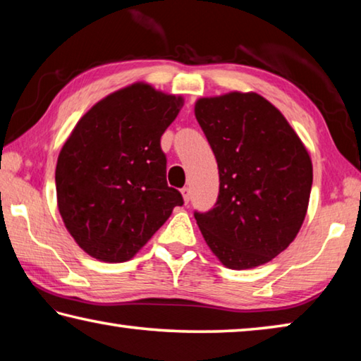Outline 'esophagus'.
Wrapping results in <instances>:
<instances>
[{
	"label": "esophagus",
	"mask_w": 361,
	"mask_h": 361,
	"mask_svg": "<svg viewBox=\"0 0 361 361\" xmlns=\"http://www.w3.org/2000/svg\"><path fill=\"white\" fill-rule=\"evenodd\" d=\"M181 195H183V200H185V204H188L189 199H191V191H189V188H183Z\"/></svg>",
	"instance_id": "esophagus-1"
}]
</instances>
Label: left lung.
Listing matches in <instances>:
<instances>
[{
  "label": "left lung",
  "instance_id": "1",
  "mask_svg": "<svg viewBox=\"0 0 361 361\" xmlns=\"http://www.w3.org/2000/svg\"><path fill=\"white\" fill-rule=\"evenodd\" d=\"M218 162L219 194L194 213L207 245L226 267L252 269L295 240L307 213L312 161L279 109L255 92L195 102Z\"/></svg>",
  "mask_w": 361,
  "mask_h": 361
}]
</instances>
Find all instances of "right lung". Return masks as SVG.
<instances>
[{
	"label": "right lung",
	"mask_w": 361,
	"mask_h": 361,
	"mask_svg": "<svg viewBox=\"0 0 361 361\" xmlns=\"http://www.w3.org/2000/svg\"><path fill=\"white\" fill-rule=\"evenodd\" d=\"M183 106L181 95L135 82L85 113L60 149L57 205L85 253L129 261L167 221L183 197L166 180L161 137Z\"/></svg>",
	"instance_id": "obj_1"
}]
</instances>
